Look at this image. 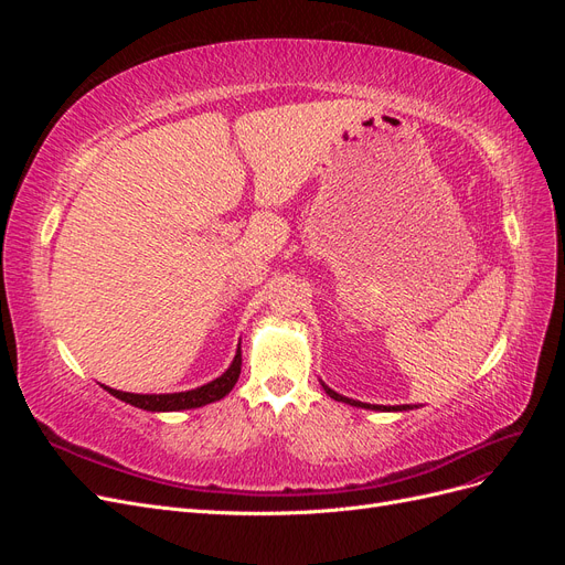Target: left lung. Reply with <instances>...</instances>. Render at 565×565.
Masks as SVG:
<instances>
[{
    "instance_id": "left-lung-1",
    "label": "left lung",
    "mask_w": 565,
    "mask_h": 565,
    "mask_svg": "<svg viewBox=\"0 0 565 565\" xmlns=\"http://www.w3.org/2000/svg\"><path fill=\"white\" fill-rule=\"evenodd\" d=\"M324 391H328V396L330 398H334V401H339V403H349V405H355V407H372V409H407L409 405H398V407H382V405H367V403H358V401H351V398H344V396H339V393H334L332 388H328L324 386Z\"/></svg>"
}]
</instances>
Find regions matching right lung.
Returning <instances> with one entry per match:
<instances>
[{"mask_svg": "<svg viewBox=\"0 0 565 565\" xmlns=\"http://www.w3.org/2000/svg\"><path fill=\"white\" fill-rule=\"evenodd\" d=\"M241 365H243V353L241 349H237L235 358L231 367L221 374L218 380L204 384L200 388H193V391H181V393H127V391H115V388H108L104 386L108 393H113L115 398L125 401L134 407H141V409H150V413H172V409H191V407H202L207 403H214V401H221L226 396V393L235 386L237 377H241Z\"/></svg>", "mask_w": 565, "mask_h": 565, "instance_id": "1", "label": "right lung"}]
</instances>
